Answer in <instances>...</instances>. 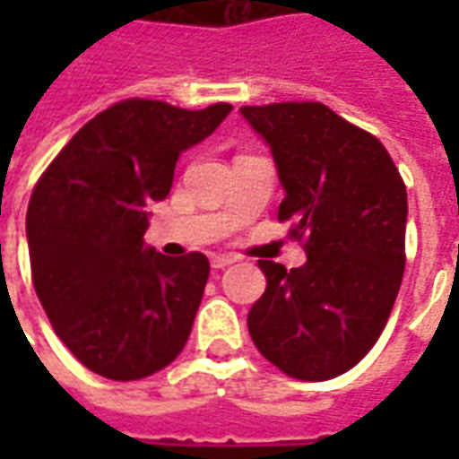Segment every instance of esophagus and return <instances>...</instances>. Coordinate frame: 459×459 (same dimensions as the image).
<instances>
[{"label": "esophagus", "mask_w": 459, "mask_h": 459, "mask_svg": "<svg viewBox=\"0 0 459 459\" xmlns=\"http://www.w3.org/2000/svg\"><path fill=\"white\" fill-rule=\"evenodd\" d=\"M233 263H238V258L236 255H211V268H216V270H223V268H229V265H233Z\"/></svg>", "instance_id": "obj_1"}]
</instances>
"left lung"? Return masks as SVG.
<instances>
[{
    "instance_id": "8db88e82",
    "label": "left lung",
    "mask_w": 459,
    "mask_h": 459,
    "mask_svg": "<svg viewBox=\"0 0 459 459\" xmlns=\"http://www.w3.org/2000/svg\"><path fill=\"white\" fill-rule=\"evenodd\" d=\"M270 147L307 260L288 270L260 260L268 288L248 332L270 364L299 381L356 366L381 337L405 268V184L374 134L322 103L240 108Z\"/></svg>"
}]
</instances>
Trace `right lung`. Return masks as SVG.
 I'll list each match as a JSON object with an SVG mask.
<instances>
[{"label":"right lung","mask_w":459,"mask_h":459,"mask_svg":"<svg viewBox=\"0 0 459 459\" xmlns=\"http://www.w3.org/2000/svg\"><path fill=\"white\" fill-rule=\"evenodd\" d=\"M230 110L122 100L85 122L36 184L26 211L36 295L56 334L93 374L137 381L186 344L209 258L150 248L147 206L167 199L181 152Z\"/></svg>","instance_id":"obj_1"}]
</instances>
